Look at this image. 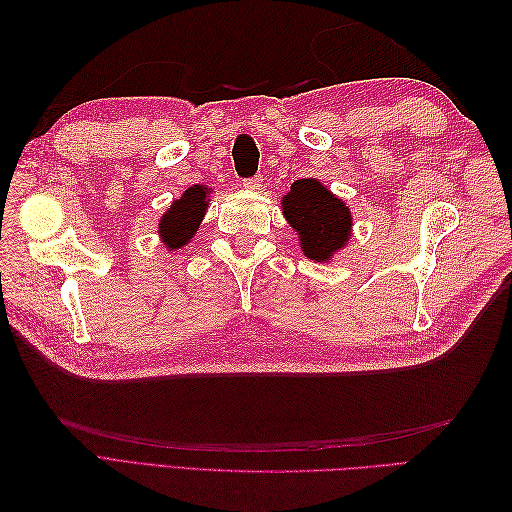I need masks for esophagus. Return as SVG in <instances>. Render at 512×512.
<instances>
[{"label":"esophagus","instance_id":"34e87169","mask_svg":"<svg viewBox=\"0 0 512 512\" xmlns=\"http://www.w3.org/2000/svg\"><path fill=\"white\" fill-rule=\"evenodd\" d=\"M259 184H262V178H259V176H253V178H246L244 180V187L246 189H259Z\"/></svg>","mask_w":512,"mask_h":512}]
</instances>
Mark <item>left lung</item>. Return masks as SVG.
<instances>
[{"label":"left lung","mask_w":512,"mask_h":512,"mask_svg":"<svg viewBox=\"0 0 512 512\" xmlns=\"http://www.w3.org/2000/svg\"><path fill=\"white\" fill-rule=\"evenodd\" d=\"M290 226L299 233L303 255L325 262L350 237V209L314 178L297 180L281 202Z\"/></svg>","instance_id":"obj_1"}]
</instances>
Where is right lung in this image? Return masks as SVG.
<instances>
[{"label":"right lung","instance_id":"1","mask_svg":"<svg viewBox=\"0 0 512 512\" xmlns=\"http://www.w3.org/2000/svg\"><path fill=\"white\" fill-rule=\"evenodd\" d=\"M206 191L200 184H193L182 193V198L171 204V209L160 220V237L165 239V246L176 250L184 246L200 228V220L206 211Z\"/></svg>","mask_w":512,"mask_h":512}]
</instances>
